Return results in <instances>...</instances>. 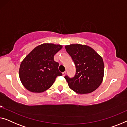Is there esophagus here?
<instances>
[{
    "label": "esophagus",
    "instance_id": "1",
    "mask_svg": "<svg viewBox=\"0 0 127 127\" xmlns=\"http://www.w3.org/2000/svg\"><path fill=\"white\" fill-rule=\"evenodd\" d=\"M65 74H66V72H65V71H64V72H63V73H62V75H63V76H65Z\"/></svg>",
    "mask_w": 127,
    "mask_h": 127
}]
</instances>
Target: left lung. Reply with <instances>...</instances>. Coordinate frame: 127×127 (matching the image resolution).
<instances>
[{
	"instance_id": "8db88e82",
	"label": "left lung",
	"mask_w": 127,
	"mask_h": 127,
	"mask_svg": "<svg viewBox=\"0 0 127 127\" xmlns=\"http://www.w3.org/2000/svg\"><path fill=\"white\" fill-rule=\"evenodd\" d=\"M76 67L74 78L65 79L71 90L78 94H88L95 91L103 81L104 64L102 58L90 46L79 44L65 45Z\"/></svg>"
}]
</instances>
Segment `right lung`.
Masks as SVG:
<instances>
[{
	"mask_svg": "<svg viewBox=\"0 0 127 127\" xmlns=\"http://www.w3.org/2000/svg\"><path fill=\"white\" fill-rule=\"evenodd\" d=\"M63 46L44 43L35 47L20 64L19 76L23 86L33 93H42L49 89L58 76L59 63L54 61V55Z\"/></svg>",
	"mask_w": 127,
	"mask_h": 127,
	"instance_id": "obj_1",
	"label": "right lung"
}]
</instances>
